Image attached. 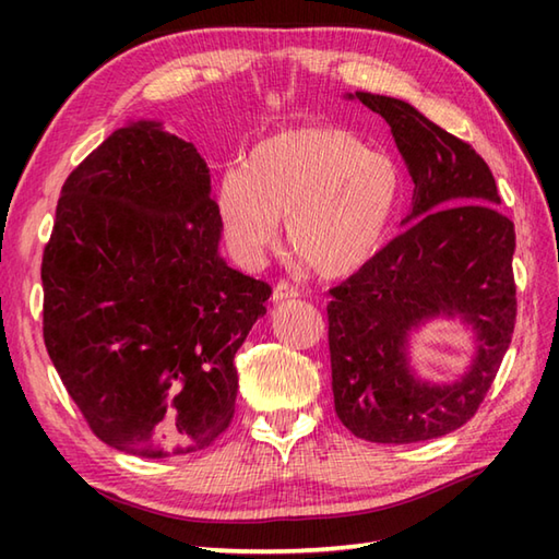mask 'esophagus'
I'll use <instances>...</instances> for the list:
<instances>
[{
	"instance_id": "34e87169",
	"label": "esophagus",
	"mask_w": 559,
	"mask_h": 559,
	"mask_svg": "<svg viewBox=\"0 0 559 559\" xmlns=\"http://www.w3.org/2000/svg\"><path fill=\"white\" fill-rule=\"evenodd\" d=\"M293 298H298V288H293L290 283H286V281H281V283H276V288H273V293H271V300L273 302H286V300H293Z\"/></svg>"
}]
</instances>
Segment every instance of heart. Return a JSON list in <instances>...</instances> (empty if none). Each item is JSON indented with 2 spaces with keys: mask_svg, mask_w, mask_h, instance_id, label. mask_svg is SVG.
<instances>
[{
  "mask_svg": "<svg viewBox=\"0 0 559 559\" xmlns=\"http://www.w3.org/2000/svg\"><path fill=\"white\" fill-rule=\"evenodd\" d=\"M406 197L394 158L348 129L310 124L257 141L242 170L216 187L225 245L245 266L276 245L290 247L322 278H348L382 252Z\"/></svg>",
  "mask_w": 559,
  "mask_h": 559,
  "instance_id": "1",
  "label": "heart"
}]
</instances>
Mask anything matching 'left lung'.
Here are the masks:
<instances>
[{"label":"left lung","instance_id":"left-lung-1","mask_svg":"<svg viewBox=\"0 0 559 559\" xmlns=\"http://www.w3.org/2000/svg\"><path fill=\"white\" fill-rule=\"evenodd\" d=\"M343 98L384 117L415 187L406 230L329 290L334 406L367 442H425L473 418L512 343L514 223L497 209L495 177L466 141L406 100L365 91ZM435 318L461 321L477 343L454 383L420 378L409 360L412 336Z\"/></svg>","mask_w":559,"mask_h":559}]
</instances>
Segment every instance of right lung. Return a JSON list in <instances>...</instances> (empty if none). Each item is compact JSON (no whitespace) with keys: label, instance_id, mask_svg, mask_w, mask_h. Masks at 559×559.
Masks as SVG:
<instances>
[{"label":"right lung","instance_id":"add662e5","mask_svg":"<svg viewBox=\"0 0 559 559\" xmlns=\"http://www.w3.org/2000/svg\"><path fill=\"white\" fill-rule=\"evenodd\" d=\"M211 173L158 120H129L67 177L43 254V336L91 430L132 456L230 425L235 353L271 288L230 269Z\"/></svg>","mask_w":559,"mask_h":559}]
</instances>
